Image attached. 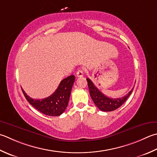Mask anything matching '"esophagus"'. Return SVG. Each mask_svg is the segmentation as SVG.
<instances>
[{"mask_svg": "<svg viewBox=\"0 0 157 157\" xmlns=\"http://www.w3.org/2000/svg\"><path fill=\"white\" fill-rule=\"evenodd\" d=\"M76 75L78 77H82L84 75V70L82 69H79L76 73Z\"/></svg>", "mask_w": 157, "mask_h": 157, "instance_id": "esophagus-1", "label": "esophagus"}]
</instances>
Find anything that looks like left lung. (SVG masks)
I'll return each mask as SVG.
<instances>
[{
    "mask_svg": "<svg viewBox=\"0 0 157 157\" xmlns=\"http://www.w3.org/2000/svg\"><path fill=\"white\" fill-rule=\"evenodd\" d=\"M86 80L88 82L89 92H90L92 99L98 108L103 112H112L118 109L125 102L133 90V88L127 95L121 98L112 99V98L106 97L105 94L101 93L90 79L86 78Z\"/></svg>",
    "mask_w": 157,
    "mask_h": 157,
    "instance_id": "obj_1",
    "label": "left lung"
}]
</instances>
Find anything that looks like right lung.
<instances>
[{
  "label": "right lung",
  "instance_id": "right-lung-1",
  "mask_svg": "<svg viewBox=\"0 0 157 157\" xmlns=\"http://www.w3.org/2000/svg\"><path fill=\"white\" fill-rule=\"evenodd\" d=\"M75 82V76L70 75L60 82L56 91L50 97L42 99H34L30 98L22 90L29 103L39 112L45 115L58 116L62 114L68 105L71 92Z\"/></svg>",
  "mask_w": 157,
  "mask_h": 157
}]
</instances>
